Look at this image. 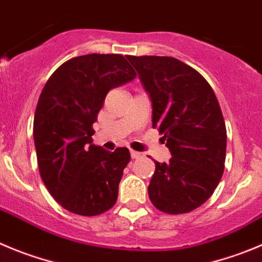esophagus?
<instances>
[{
	"label": "esophagus",
	"mask_w": 262,
	"mask_h": 262,
	"mask_svg": "<svg viewBox=\"0 0 262 262\" xmlns=\"http://www.w3.org/2000/svg\"><path fill=\"white\" fill-rule=\"evenodd\" d=\"M143 157V154L140 151H136V150H131V158L133 159H139Z\"/></svg>",
	"instance_id": "obj_1"
}]
</instances>
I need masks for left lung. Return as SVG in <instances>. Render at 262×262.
<instances>
[{
	"label": "left lung",
	"mask_w": 262,
	"mask_h": 262,
	"mask_svg": "<svg viewBox=\"0 0 262 262\" xmlns=\"http://www.w3.org/2000/svg\"><path fill=\"white\" fill-rule=\"evenodd\" d=\"M126 58L150 99L151 126L172 156L167 163L156 162L149 198L162 212H190L212 195L224 172L226 128L215 92L175 58Z\"/></svg>",
	"instance_id": "obj_1"
}]
</instances>
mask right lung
I'll return each mask as SVG.
<instances>
[{"mask_svg":"<svg viewBox=\"0 0 262 262\" xmlns=\"http://www.w3.org/2000/svg\"><path fill=\"white\" fill-rule=\"evenodd\" d=\"M136 72L118 54H89L61 64L39 95L33 139L42 181L69 212L96 216L117 202L118 185L131 156L92 144L112 89L131 82Z\"/></svg>","mask_w":262,"mask_h":262,"instance_id":"right-lung-1","label":"right lung"}]
</instances>
